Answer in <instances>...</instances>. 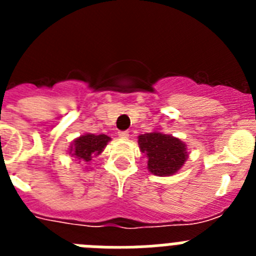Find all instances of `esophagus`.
<instances>
[{
  "instance_id": "esophagus-1",
  "label": "esophagus",
  "mask_w": 256,
  "mask_h": 256,
  "mask_svg": "<svg viewBox=\"0 0 256 256\" xmlns=\"http://www.w3.org/2000/svg\"><path fill=\"white\" fill-rule=\"evenodd\" d=\"M118 136H119L120 138H128V137H130V132H128V130H119V132H118Z\"/></svg>"
}]
</instances>
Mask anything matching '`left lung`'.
<instances>
[{"label": "left lung", "instance_id": "obj_1", "mask_svg": "<svg viewBox=\"0 0 256 256\" xmlns=\"http://www.w3.org/2000/svg\"><path fill=\"white\" fill-rule=\"evenodd\" d=\"M140 150L148 158V169L155 176H172L187 160L186 144L180 138L160 132L144 133L138 137Z\"/></svg>", "mask_w": 256, "mask_h": 256}]
</instances>
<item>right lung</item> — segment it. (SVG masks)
<instances>
[{
	"mask_svg": "<svg viewBox=\"0 0 256 256\" xmlns=\"http://www.w3.org/2000/svg\"><path fill=\"white\" fill-rule=\"evenodd\" d=\"M108 141H110V137L106 134L96 136L88 133V134L80 136L72 144L70 154L72 156H76L78 160L90 162L94 156L100 155L102 152Z\"/></svg>",
	"mask_w": 256,
	"mask_h": 256,
	"instance_id": "obj_1",
	"label": "right lung"
}]
</instances>
